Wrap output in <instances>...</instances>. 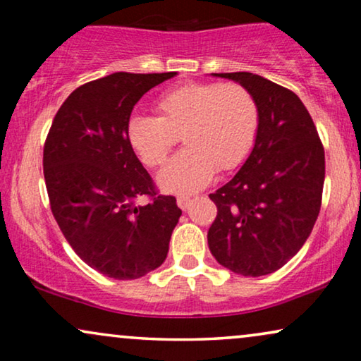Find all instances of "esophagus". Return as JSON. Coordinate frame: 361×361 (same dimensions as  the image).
<instances>
[{"label":"esophagus","instance_id":"34e87169","mask_svg":"<svg viewBox=\"0 0 361 361\" xmlns=\"http://www.w3.org/2000/svg\"><path fill=\"white\" fill-rule=\"evenodd\" d=\"M190 204H192V199H190V197H187V195H180V197H177V205H179L182 210L189 209Z\"/></svg>","mask_w":361,"mask_h":361}]
</instances>
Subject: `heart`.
I'll list each match as a JSON object with an SVG mask.
<instances>
[{
  "label": "heart",
  "instance_id": "obj_1",
  "mask_svg": "<svg viewBox=\"0 0 361 361\" xmlns=\"http://www.w3.org/2000/svg\"><path fill=\"white\" fill-rule=\"evenodd\" d=\"M156 113L157 118L131 116L126 140L141 162L156 167L180 136L185 149L157 174L164 192L202 189L216 167H238L258 136V103L240 83H185L159 97Z\"/></svg>",
  "mask_w": 361,
  "mask_h": 361
}]
</instances>
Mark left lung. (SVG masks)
I'll use <instances>...</instances> for the list:
<instances>
[{"mask_svg":"<svg viewBox=\"0 0 361 361\" xmlns=\"http://www.w3.org/2000/svg\"><path fill=\"white\" fill-rule=\"evenodd\" d=\"M214 75L248 88L259 128L245 164L209 195L216 219L207 240L221 266L258 278L283 268L309 238L322 202L324 147L294 92L250 72Z\"/></svg>","mask_w":361,"mask_h":361,"instance_id":"obj_1","label":"left lung"}]
</instances>
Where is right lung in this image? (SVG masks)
I'll return each mask as SVG.
<instances>
[{
  "instance_id": "obj_1",
  "label": "right lung",
  "mask_w": 361,
  "mask_h": 361,
  "mask_svg": "<svg viewBox=\"0 0 361 361\" xmlns=\"http://www.w3.org/2000/svg\"><path fill=\"white\" fill-rule=\"evenodd\" d=\"M176 72H115L73 90L44 145V179L59 228L83 263L113 279H137L164 263L182 210L157 195L128 145L133 108ZM149 195L140 206L135 200Z\"/></svg>"
}]
</instances>
